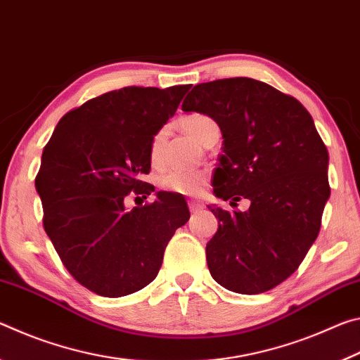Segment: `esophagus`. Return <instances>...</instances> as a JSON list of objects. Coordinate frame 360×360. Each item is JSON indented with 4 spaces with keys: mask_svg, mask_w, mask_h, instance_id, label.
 I'll return each instance as SVG.
<instances>
[{
    "mask_svg": "<svg viewBox=\"0 0 360 360\" xmlns=\"http://www.w3.org/2000/svg\"><path fill=\"white\" fill-rule=\"evenodd\" d=\"M205 208V205L202 202H197V200H188V210L192 212H198Z\"/></svg>",
    "mask_w": 360,
    "mask_h": 360,
    "instance_id": "esophagus-1",
    "label": "esophagus"
}]
</instances>
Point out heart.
Listing matches in <instances>:
<instances>
[{
	"label": "heart",
	"mask_w": 360,
	"mask_h": 360,
	"mask_svg": "<svg viewBox=\"0 0 360 360\" xmlns=\"http://www.w3.org/2000/svg\"><path fill=\"white\" fill-rule=\"evenodd\" d=\"M181 127L184 129L188 135L198 143H202L208 133L216 129V122L210 119L208 115L203 114H188L181 120ZM163 139V131H158L152 139V157L157 155L158 148H160ZM205 173L200 169H179L173 168L168 169L158 178V186L163 191L174 192V193H184V195H193L200 192V188L205 184Z\"/></svg>",
	"instance_id": "heart-1"
}]
</instances>
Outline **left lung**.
Segmentation results:
<instances>
[{"label": "left lung", "instance_id": "obj_1", "mask_svg": "<svg viewBox=\"0 0 360 360\" xmlns=\"http://www.w3.org/2000/svg\"><path fill=\"white\" fill-rule=\"evenodd\" d=\"M184 112L211 117L224 154L214 195L251 202L241 212L208 206L219 229L206 245L214 281L238 294H262L294 273L318 238L330 197L328 152L300 101L249 77L197 84Z\"/></svg>", "mask_w": 360, "mask_h": 360}]
</instances>
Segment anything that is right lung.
<instances>
[{"mask_svg": "<svg viewBox=\"0 0 360 360\" xmlns=\"http://www.w3.org/2000/svg\"><path fill=\"white\" fill-rule=\"evenodd\" d=\"M188 89L103 94L65 114L46 144L34 181L46 233L66 270L95 294L124 297L154 281L168 241L191 217L184 197L168 192L125 208L131 191L154 192L141 181L152 139Z\"/></svg>", "mask_w": 360, "mask_h": 360, "instance_id": "1", "label": "right lung"}]
</instances>
